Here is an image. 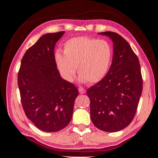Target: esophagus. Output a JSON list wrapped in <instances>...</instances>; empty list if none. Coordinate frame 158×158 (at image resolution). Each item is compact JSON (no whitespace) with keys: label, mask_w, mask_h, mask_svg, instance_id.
<instances>
[{"label":"esophagus","mask_w":158,"mask_h":158,"mask_svg":"<svg viewBox=\"0 0 158 158\" xmlns=\"http://www.w3.org/2000/svg\"><path fill=\"white\" fill-rule=\"evenodd\" d=\"M78 90H79L80 94H85V92H86V90H85V88H78Z\"/></svg>","instance_id":"obj_1"}]
</instances>
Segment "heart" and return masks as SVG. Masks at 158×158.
Listing matches in <instances>:
<instances>
[{"label": "heart", "mask_w": 158, "mask_h": 158, "mask_svg": "<svg viewBox=\"0 0 158 158\" xmlns=\"http://www.w3.org/2000/svg\"><path fill=\"white\" fill-rule=\"evenodd\" d=\"M113 51L107 41L88 36L72 38L64 44L63 53H55V62L62 78L72 82L77 69L81 83H96L109 72Z\"/></svg>", "instance_id": "heart-1"}]
</instances>
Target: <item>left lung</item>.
I'll return each instance as SVG.
<instances>
[{
    "label": "left lung",
    "mask_w": 158,
    "mask_h": 158,
    "mask_svg": "<svg viewBox=\"0 0 158 158\" xmlns=\"http://www.w3.org/2000/svg\"><path fill=\"white\" fill-rule=\"evenodd\" d=\"M113 42V59L109 72L96 85L88 88L90 118L97 128L116 132L133 120L142 92L139 60L129 43L111 31L98 33Z\"/></svg>",
    "instance_id": "1"
}]
</instances>
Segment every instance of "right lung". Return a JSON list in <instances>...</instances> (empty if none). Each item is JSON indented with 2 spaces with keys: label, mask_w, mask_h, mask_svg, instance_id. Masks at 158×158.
I'll return each instance as SVG.
<instances>
[{
  "label": "right lung",
  "mask_w": 158,
  "mask_h": 158,
  "mask_svg": "<svg viewBox=\"0 0 158 158\" xmlns=\"http://www.w3.org/2000/svg\"><path fill=\"white\" fill-rule=\"evenodd\" d=\"M64 31L42 35L21 60L18 85L26 116L46 132H55L73 117L78 90L62 79L55 62V44Z\"/></svg>",
  "instance_id": "obj_1"
}]
</instances>
